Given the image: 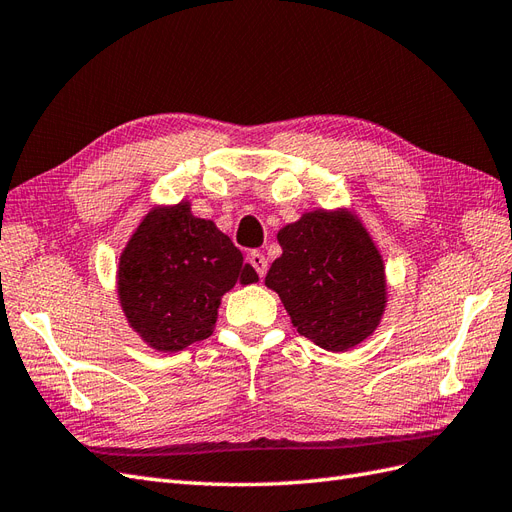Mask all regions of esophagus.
<instances>
[{
  "instance_id": "1",
  "label": "esophagus",
  "mask_w": 512,
  "mask_h": 512,
  "mask_svg": "<svg viewBox=\"0 0 512 512\" xmlns=\"http://www.w3.org/2000/svg\"><path fill=\"white\" fill-rule=\"evenodd\" d=\"M250 265L258 273V277H265V273H267V258H265V254H262V252H252L250 254Z\"/></svg>"
}]
</instances>
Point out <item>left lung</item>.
<instances>
[{
  "label": "left lung",
  "instance_id": "1",
  "mask_svg": "<svg viewBox=\"0 0 512 512\" xmlns=\"http://www.w3.org/2000/svg\"><path fill=\"white\" fill-rule=\"evenodd\" d=\"M282 256L265 284L280 294L297 331L324 350L367 339L384 314L386 280L378 247L348 211H312L277 232Z\"/></svg>",
  "mask_w": 512,
  "mask_h": 512
}]
</instances>
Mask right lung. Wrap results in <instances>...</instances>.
I'll use <instances>...</instances> for the list:
<instances>
[{
	"instance_id": "1",
	"label": "right lung",
	"mask_w": 512,
	"mask_h": 512,
	"mask_svg": "<svg viewBox=\"0 0 512 512\" xmlns=\"http://www.w3.org/2000/svg\"><path fill=\"white\" fill-rule=\"evenodd\" d=\"M258 282L243 254L190 203L153 209L119 258L117 292L130 327L160 352L213 333L222 294Z\"/></svg>"
}]
</instances>
